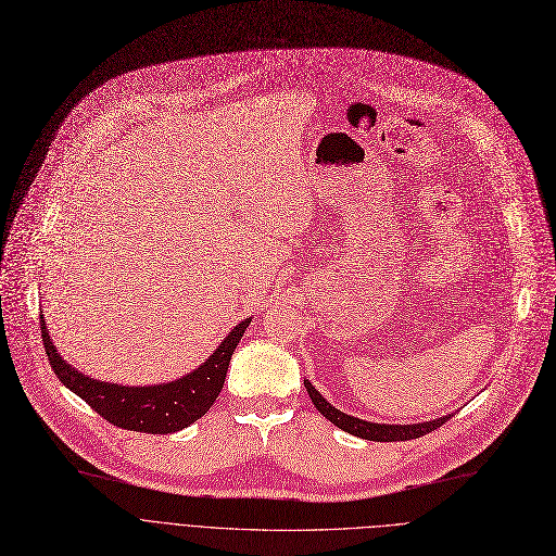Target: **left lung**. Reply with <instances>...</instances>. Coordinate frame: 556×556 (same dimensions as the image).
Returning <instances> with one entry per match:
<instances>
[{
  "label": "left lung",
  "instance_id": "left-lung-1",
  "mask_svg": "<svg viewBox=\"0 0 556 556\" xmlns=\"http://www.w3.org/2000/svg\"><path fill=\"white\" fill-rule=\"evenodd\" d=\"M305 388H307V394L312 399V403L316 405V409L327 418L331 420L336 427H340V430L348 432V434H354L358 439H365V441H380V443H392V441H412V439H418V437H425L434 432L437 427H441L443 422L450 420L452 414L447 416H441V418H434V420H425V422H416V425H382V422H369V420H363V418H356V416H350L345 412L336 409L331 403H327L320 392L312 386L309 380H305Z\"/></svg>",
  "mask_w": 556,
  "mask_h": 556
}]
</instances>
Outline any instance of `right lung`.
Wrapping results in <instances>:
<instances>
[{"label": "right lung", "mask_w": 556, "mask_h": 556, "mask_svg": "<svg viewBox=\"0 0 556 556\" xmlns=\"http://www.w3.org/2000/svg\"><path fill=\"white\" fill-rule=\"evenodd\" d=\"M249 323L251 318L238 323L223 340L220 348L187 376L162 382V386L126 388L115 386V382L89 378L71 367L51 343L45 314H39V329L41 338H45L47 356L55 376L64 386L84 403H89L111 425L122 427V430L147 434H170L185 430V427H189L208 412L225 386L229 361Z\"/></svg>", "instance_id": "add662e5"}]
</instances>
